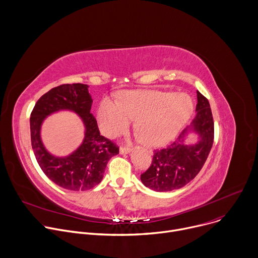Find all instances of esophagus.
<instances>
[{
    "mask_svg": "<svg viewBox=\"0 0 258 258\" xmlns=\"http://www.w3.org/2000/svg\"><path fill=\"white\" fill-rule=\"evenodd\" d=\"M132 149L130 148V147H121V148L119 149V153L120 154H128L131 153Z\"/></svg>",
    "mask_w": 258,
    "mask_h": 258,
    "instance_id": "obj_1",
    "label": "esophagus"
}]
</instances>
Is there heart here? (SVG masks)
Masks as SVG:
<instances>
[{"label":"heart","mask_w":258,"mask_h":258,"mask_svg":"<svg viewBox=\"0 0 258 258\" xmlns=\"http://www.w3.org/2000/svg\"><path fill=\"white\" fill-rule=\"evenodd\" d=\"M193 112L191 98L159 91H126L117 103L104 99L98 110V123L107 136L123 132L136 119L143 144L158 147L169 142Z\"/></svg>","instance_id":"obj_1"}]
</instances>
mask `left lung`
Returning a JSON list of instances; mask_svg holds the SVG:
<instances>
[{"label":"left lung","instance_id":"left-lung-1","mask_svg":"<svg viewBox=\"0 0 258 258\" xmlns=\"http://www.w3.org/2000/svg\"><path fill=\"white\" fill-rule=\"evenodd\" d=\"M196 116L167 148L155 150L150 167L141 174L144 186L156 192L180 189L190 182L203 167L214 137L213 118L208 100L197 91ZM198 136L194 144L187 138Z\"/></svg>","mask_w":258,"mask_h":258}]
</instances>
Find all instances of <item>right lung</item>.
Segmentation results:
<instances>
[{
  "label": "right lung",
  "mask_w": 258,
  "mask_h": 258,
  "mask_svg": "<svg viewBox=\"0 0 258 258\" xmlns=\"http://www.w3.org/2000/svg\"><path fill=\"white\" fill-rule=\"evenodd\" d=\"M92 97L89 86L67 84L53 88L36 102L30 114L31 146L40 167L56 185L70 191H87L101 182L110 158L118 154V147L100 135L97 121L90 112ZM60 111H70L81 118L85 127L82 144L66 157H56L41 140L45 118Z\"/></svg>",
  "instance_id": "right-lung-1"
}]
</instances>
